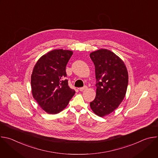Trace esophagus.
Segmentation results:
<instances>
[{"instance_id":"1","label":"esophagus","mask_w":158,"mask_h":158,"mask_svg":"<svg viewBox=\"0 0 158 158\" xmlns=\"http://www.w3.org/2000/svg\"><path fill=\"white\" fill-rule=\"evenodd\" d=\"M87 88V87L86 85H85V86H84V87H80L79 89V91H83L84 90L86 89Z\"/></svg>"}]
</instances>
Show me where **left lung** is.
Here are the masks:
<instances>
[{"mask_svg": "<svg viewBox=\"0 0 158 158\" xmlns=\"http://www.w3.org/2000/svg\"><path fill=\"white\" fill-rule=\"evenodd\" d=\"M95 67L96 96L90 102L96 114L103 117L114 111L124 99L128 74L123 61L114 53L100 49L90 54Z\"/></svg>", "mask_w": 158, "mask_h": 158, "instance_id": "8db88e82", "label": "left lung"}]
</instances>
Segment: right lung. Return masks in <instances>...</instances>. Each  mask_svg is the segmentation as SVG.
I'll return each instance as SVG.
<instances>
[{
  "mask_svg": "<svg viewBox=\"0 0 158 158\" xmlns=\"http://www.w3.org/2000/svg\"><path fill=\"white\" fill-rule=\"evenodd\" d=\"M73 54L71 51L54 50L42 56L34 67L31 76L32 96L49 114L62 111L75 94L68 85L65 71Z\"/></svg>",
  "mask_w": 158,
  "mask_h": 158,
  "instance_id": "right-lung-1",
  "label": "right lung"
}]
</instances>
